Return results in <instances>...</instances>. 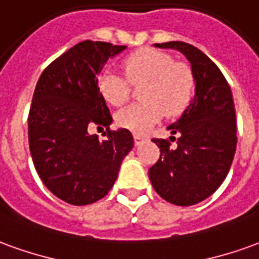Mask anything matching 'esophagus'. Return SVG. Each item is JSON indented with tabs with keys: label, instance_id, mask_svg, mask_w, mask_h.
<instances>
[{
	"label": "esophagus",
	"instance_id": "34e87169",
	"mask_svg": "<svg viewBox=\"0 0 259 259\" xmlns=\"http://www.w3.org/2000/svg\"><path fill=\"white\" fill-rule=\"evenodd\" d=\"M133 139H135L136 146H139V144H142V143H144L146 140H147V137H146V136L139 135V133H135V135H133Z\"/></svg>",
	"mask_w": 259,
	"mask_h": 259
}]
</instances>
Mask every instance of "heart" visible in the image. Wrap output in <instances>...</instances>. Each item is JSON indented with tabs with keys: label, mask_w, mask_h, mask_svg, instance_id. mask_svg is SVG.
<instances>
[{
	"label": "heart",
	"mask_w": 259,
	"mask_h": 259,
	"mask_svg": "<svg viewBox=\"0 0 259 259\" xmlns=\"http://www.w3.org/2000/svg\"><path fill=\"white\" fill-rule=\"evenodd\" d=\"M132 84H142L143 102L126 106L116 113V123L135 133H144L154 126L164 113L180 115L193 94V74L184 63H174L169 54L143 49L130 54L122 63ZM101 98L111 106L123 105L130 97V85L122 74L105 70L97 81Z\"/></svg>",
	"instance_id": "1"
}]
</instances>
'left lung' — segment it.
Masks as SVG:
<instances>
[{
	"label": "left lung",
	"mask_w": 259,
	"mask_h": 259,
	"mask_svg": "<svg viewBox=\"0 0 259 259\" xmlns=\"http://www.w3.org/2000/svg\"><path fill=\"white\" fill-rule=\"evenodd\" d=\"M154 46L175 49L185 56L195 95L180 119L167 127L171 135H180L177 147H169L171 143L164 139L153 140L161 154L148 177L155 192L169 203L196 205L216 192L230 171L237 146L234 101L222 71L199 49L185 41Z\"/></svg>",
	"instance_id": "1"
}]
</instances>
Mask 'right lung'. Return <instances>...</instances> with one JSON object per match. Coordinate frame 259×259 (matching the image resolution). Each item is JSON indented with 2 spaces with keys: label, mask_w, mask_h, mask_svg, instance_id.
I'll use <instances>...</instances> for the list:
<instances>
[{
  "label": "right lung",
  "mask_w": 259,
  "mask_h": 259,
  "mask_svg": "<svg viewBox=\"0 0 259 259\" xmlns=\"http://www.w3.org/2000/svg\"><path fill=\"white\" fill-rule=\"evenodd\" d=\"M124 49L81 41L56 59L36 84L28 119L30 155L41 182L70 205H90L108 195L135 144L127 129L108 130L102 142L88 132L111 126L97 81L106 61Z\"/></svg>",
  "instance_id": "obj_1"
}]
</instances>
